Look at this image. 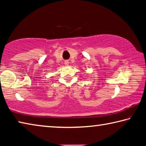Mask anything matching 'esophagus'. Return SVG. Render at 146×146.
Segmentation results:
<instances>
[{
  "label": "esophagus",
  "instance_id": "1",
  "mask_svg": "<svg viewBox=\"0 0 146 146\" xmlns=\"http://www.w3.org/2000/svg\"><path fill=\"white\" fill-rule=\"evenodd\" d=\"M68 64H69V62H68V61H66V62H65V64H66V65H68Z\"/></svg>",
  "mask_w": 146,
  "mask_h": 146
}]
</instances>
